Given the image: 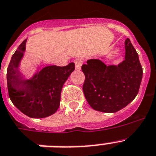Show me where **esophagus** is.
Masks as SVG:
<instances>
[{
    "label": "esophagus",
    "instance_id": "34e87169",
    "mask_svg": "<svg viewBox=\"0 0 156 156\" xmlns=\"http://www.w3.org/2000/svg\"><path fill=\"white\" fill-rule=\"evenodd\" d=\"M76 65V70H80L81 69V66L83 65V60L82 58H76V59L74 61Z\"/></svg>",
    "mask_w": 156,
    "mask_h": 156
}]
</instances>
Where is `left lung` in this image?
<instances>
[{"instance_id": "1", "label": "left lung", "mask_w": 156, "mask_h": 156, "mask_svg": "<svg viewBox=\"0 0 156 156\" xmlns=\"http://www.w3.org/2000/svg\"><path fill=\"white\" fill-rule=\"evenodd\" d=\"M125 59L118 65L98 59L82 65L85 75L84 96L94 110L115 113L133 100L139 91L143 69L139 56L129 38L125 41Z\"/></svg>"}]
</instances>
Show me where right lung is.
Returning a JSON list of instances; mask_svg holds the SVG:
<instances>
[{
	"instance_id": "1",
	"label": "right lung",
	"mask_w": 156,
	"mask_h": 156,
	"mask_svg": "<svg viewBox=\"0 0 156 156\" xmlns=\"http://www.w3.org/2000/svg\"><path fill=\"white\" fill-rule=\"evenodd\" d=\"M25 39L11 58L7 71L9 98L23 114L32 118L49 117L58 110L64 83L75 69L72 62L64 67L49 65L37 69L30 79H24L20 63L26 50Z\"/></svg>"
}]
</instances>
